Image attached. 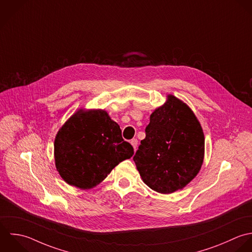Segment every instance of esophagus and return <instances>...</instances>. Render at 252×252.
Wrapping results in <instances>:
<instances>
[{
  "instance_id": "esophagus-1",
  "label": "esophagus",
  "mask_w": 252,
  "mask_h": 252,
  "mask_svg": "<svg viewBox=\"0 0 252 252\" xmlns=\"http://www.w3.org/2000/svg\"><path fill=\"white\" fill-rule=\"evenodd\" d=\"M131 145H132V147L134 148V150H136L137 149V146H138V140L137 139H133V140H131Z\"/></svg>"
}]
</instances>
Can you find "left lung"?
<instances>
[{
	"label": "left lung",
	"mask_w": 252,
	"mask_h": 252,
	"mask_svg": "<svg viewBox=\"0 0 252 252\" xmlns=\"http://www.w3.org/2000/svg\"><path fill=\"white\" fill-rule=\"evenodd\" d=\"M204 158V134L189 106L173 94L150 116L133 159L144 183L168 194L185 188Z\"/></svg>",
	"instance_id": "1"
}]
</instances>
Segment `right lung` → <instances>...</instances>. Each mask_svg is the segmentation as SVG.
<instances>
[{
    "label": "right lung",
    "mask_w": 252,
    "mask_h": 252,
    "mask_svg": "<svg viewBox=\"0 0 252 252\" xmlns=\"http://www.w3.org/2000/svg\"><path fill=\"white\" fill-rule=\"evenodd\" d=\"M56 168L70 186L89 189L134 155L119 125L103 109H79L59 130L54 144Z\"/></svg>",
    "instance_id": "right-lung-1"
}]
</instances>
